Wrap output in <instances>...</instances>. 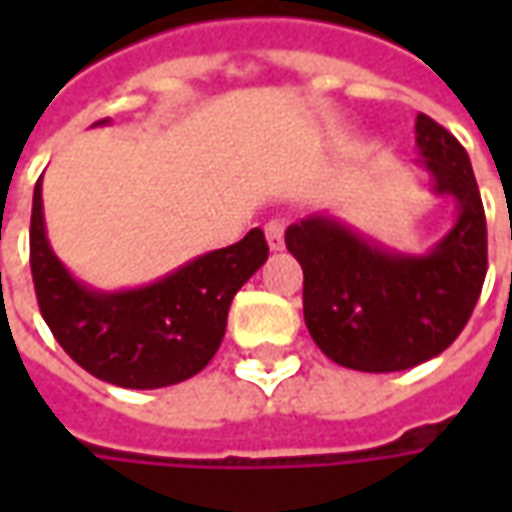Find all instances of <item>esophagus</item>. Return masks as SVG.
Wrapping results in <instances>:
<instances>
[{
    "mask_svg": "<svg viewBox=\"0 0 512 512\" xmlns=\"http://www.w3.org/2000/svg\"><path fill=\"white\" fill-rule=\"evenodd\" d=\"M266 241H268V249H271V252L285 249V222L271 219V222L266 224Z\"/></svg>",
    "mask_w": 512,
    "mask_h": 512,
    "instance_id": "1",
    "label": "esophagus"
}]
</instances>
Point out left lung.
<instances>
[{"label": "left lung", "mask_w": 512, "mask_h": 512, "mask_svg": "<svg viewBox=\"0 0 512 512\" xmlns=\"http://www.w3.org/2000/svg\"><path fill=\"white\" fill-rule=\"evenodd\" d=\"M417 164L455 219L425 252L389 249L334 213H310L285 233L304 268V323L332 362L362 373L408 370L463 332L488 268L485 213L461 142L417 115Z\"/></svg>", "instance_id": "left-lung-1"}]
</instances>
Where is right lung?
Instances as JSON below:
<instances>
[{
    "label": "right lung",
    "mask_w": 512,
    "mask_h": 512,
    "mask_svg": "<svg viewBox=\"0 0 512 512\" xmlns=\"http://www.w3.org/2000/svg\"><path fill=\"white\" fill-rule=\"evenodd\" d=\"M266 260V235L255 227L238 244L194 257L156 282L90 288L54 255L40 180L35 186L29 263L40 315L65 354L106 384L161 389L197 376L222 345L233 296Z\"/></svg>",
    "instance_id": "add662e5"
}]
</instances>
